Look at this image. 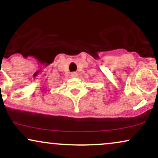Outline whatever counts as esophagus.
Instances as JSON below:
<instances>
[{
	"label": "esophagus",
	"mask_w": 158,
	"mask_h": 158,
	"mask_svg": "<svg viewBox=\"0 0 158 158\" xmlns=\"http://www.w3.org/2000/svg\"><path fill=\"white\" fill-rule=\"evenodd\" d=\"M70 76H71V77L76 78V77H78V74L77 73H75V72H73V73H72L71 74H70Z\"/></svg>",
	"instance_id": "34e87169"
}]
</instances>
